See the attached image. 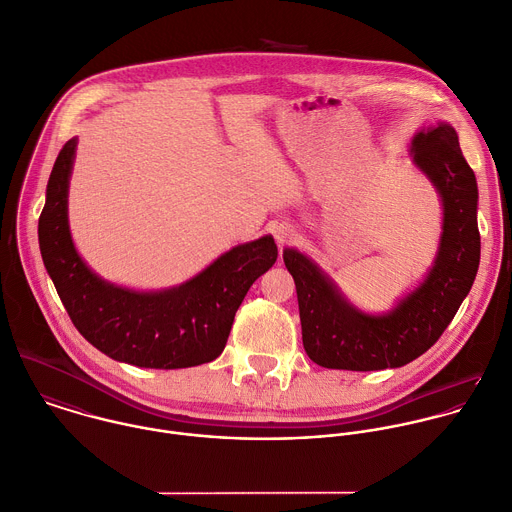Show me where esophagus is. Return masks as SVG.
<instances>
[{"label":"esophagus","instance_id":"1","mask_svg":"<svg viewBox=\"0 0 512 512\" xmlns=\"http://www.w3.org/2000/svg\"><path fill=\"white\" fill-rule=\"evenodd\" d=\"M293 235H295V231H293V229H287V227H281V229H277V233H275V237H277V243H279V245L289 243V241L293 239Z\"/></svg>","mask_w":512,"mask_h":512}]
</instances>
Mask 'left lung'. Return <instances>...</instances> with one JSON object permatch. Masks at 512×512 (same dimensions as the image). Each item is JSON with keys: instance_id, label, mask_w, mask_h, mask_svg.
I'll list each match as a JSON object with an SVG mask.
<instances>
[{"instance_id": "left-lung-1", "label": "left lung", "mask_w": 512, "mask_h": 512, "mask_svg": "<svg viewBox=\"0 0 512 512\" xmlns=\"http://www.w3.org/2000/svg\"><path fill=\"white\" fill-rule=\"evenodd\" d=\"M413 159L443 197V237L425 283L387 315L351 307L333 283L295 249L283 261L295 279L303 347L327 369L381 371L403 367L429 351L469 295L481 261L477 179L449 123L413 139Z\"/></svg>"}]
</instances>
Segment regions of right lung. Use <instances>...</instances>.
<instances>
[{
  "label": "right lung",
  "instance_id": "obj_1",
  "mask_svg": "<svg viewBox=\"0 0 512 512\" xmlns=\"http://www.w3.org/2000/svg\"><path fill=\"white\" fill-rule=\"evenodd\" d=\"M77 139L59 151L39 215L43 265L75 329L107 357L145 369H185L217 359L249 287L277 261L273 237L233 247L191 281L135 293L101 281L77 255L67 225V185Z\"/></svg>",
  "mask_w": 512,
  "mask_h": 512
}]
</instances>
